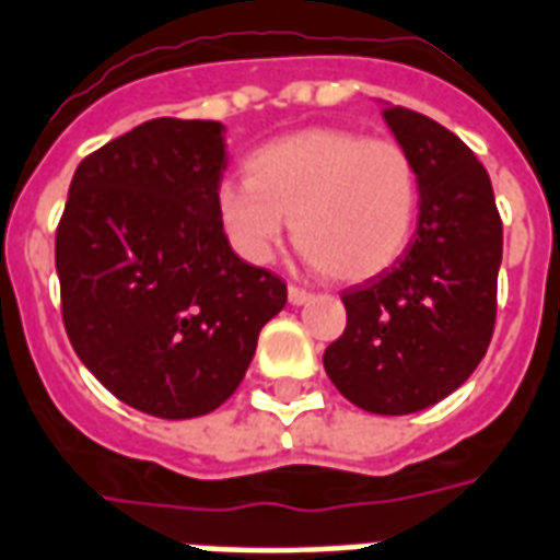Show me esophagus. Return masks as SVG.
Returning a JSON list of instances; mask_svg holds the SVG:
<instances>
[{
  "mask_svg": "<svg viewBox=\"0 0 560 560\" xmlns=\"http://www.w3.org/2000/svg\"><path fill=\"white\" fill-rule=\"evenodd\" d=\"M288 299H290V305H308L311 299H314V293L305 288H296V284H290Z\"/></svg>",
  "mask_w": 560,
  "mask_h": 560,
  "instance_id": "1",
  "label": "esophagus"
}]
</instances>
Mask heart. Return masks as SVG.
Wrapping results in <instances>:
<instances>
[{"mask_svg":"<svg viewBox=\"0 0 560 560\" xmlns=\"http://www.w3.org/2000/svg\"><path fill=\"white\" fill-rule=\"evenodd\" d=\"M420 211V178L396 140L352 128H302L246 158V182H223L217 217L252 264L284 234L335 281L373 279L399 261Z\"/></svg>","mask_w":560,"mask_h":560,"instance_id":"obj_1","label":"heart"}]
</instances>
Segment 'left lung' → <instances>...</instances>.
I'll return each mask as SVG.
<instances>
[{
	"label": "left lung",
	"mask_w": 560,
	"mask_h": 560,
	"mask_svg": "<svg viewBox=\"0 0 560 560\" xmlns=\"http://www.w3.org/2000/svg\"><path fill=\"white\" fill-rule=\"evenodd\" d=\"M382 114L417 166V232L390 270L340 293L347 328L323 364L349 402L399 417L458 390L488 352L502 220L488 170L458 135L402 105Z\"/></svg>",
	"instance_id": "1"
}]
</instances>
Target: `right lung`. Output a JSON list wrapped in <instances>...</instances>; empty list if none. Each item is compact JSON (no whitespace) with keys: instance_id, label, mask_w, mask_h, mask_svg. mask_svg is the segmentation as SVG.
Segmentation results:
<instances>
[{"instance_id":"1","label":"right lung","mask_w":560,"mask_h":560,"mask_svg":"<svg viewBox=\"0 0 560 560\" xmlns=\"http://www.w3.org/2000/svg\"><path fill=\"white\" fill-rule=\"evenodd\" d=\"M213 119H149L88 155L55 234L63 328L119 402L164 420L211 413L288 302L276 272L234 255L217 190Z\"/></svg>"}]
</instances>
